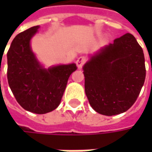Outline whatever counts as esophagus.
<instances>
[{"label": "esophagus", "instance_id": "1", "mask_svg": "<svg viewBox=\"0 0 152 152\" xmlns=\"http://www.w3.org/2000/svg\"><path fill=\"white\" fill-rule=\"evenodd\" d=\"M86 57L85 56H80L78 58V60L76 61V64H77V66L79 68H81V67H83V65L85 63V61H86Z\"/></svg>", "mask_w": 152, "mask_h": 152}]
</instances>
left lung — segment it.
I'll list each match as a JSON object with an SVG mask.
<instances>
[{"instance_id":"left-lung-1","label":"left lung","mask_w":152,"mask_h":152,"mask_svg":"<svg viewBox=\"0 0 152 152\" xmlns=\"http://www.w3.org/2000/svg\"><path fill=\"white\" fill-rule=\"evenodd\" d=\"M83 69L91 107L106 116L123 113L131 107L145 79L143 50L129 33L93 56Z\"/></svg>"}]
</instances>
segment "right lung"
Here are the masks:
<instances>
[{"label": "right lung", "mask_w": 152, "mask_h": 152, "mask_svg": "<svg viewBox=\"0 0 152 152\" xmlns=\"http://www.w3.org/2000/svg\"><path fill=\"white\" fill-rule=\"evenodd\" d=\"M39 26L18 34L7 51V80L17 102L23 109L44 114L55 110L61 102L67 80L76 64L58 65L45 69L30 48V39Z\"/></svg>", "instance_id": "add662e5"}]
</instances>
